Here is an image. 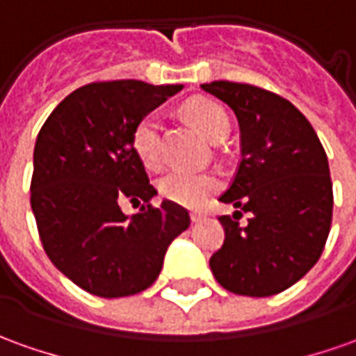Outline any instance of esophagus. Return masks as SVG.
Masks as SVG:
<instances>
[{
    "mask_svg": "<svg viewBox=\"0 0 356 356\" xmlns=\"http://www.w3.org/2000/svg\"><path fill=\"white\" fill-rule=\"evenodd\" d=\"M204 218H207V216H204L202 212H193V214H191V222H193V224H200Z\"/></svg>",
    "mask_w": 356,
    "mask_h": 356,
    "instance_id": "esophagus-1",
    "label": "esophagus"
}]
</instances>
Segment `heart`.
<instances>
[{"instance_id": "b5f03b06", "label": "heart", "mask_w": 356, "mask_h": 356, "mask_svg": "<svg viewBox=\"0 0 356 356\" xmlns=\"http://www.w3.org/2000/svg\"><path fill=\"white\" fill-rule=\"evenodd\" d=\"M185 115L198 132L210 142L224 140L229 130L226 113L212 101L193 99L185 105ZM132 149L138 159L149 169L159 168L161 147H159V113H147L136 122L132 130ZM218 188V179L210 173H197L188 169H171L159 179V193L175 204L197 209L202 207Z\"/></svg>"}]
</instances>
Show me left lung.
Wrapping results in <instances>:
<instances>
[{
	"instance_id": "8db88e82",
	"label": "left lung",
	"mask_w": 356,
	"mask_h": 356,
	"mask_svg": "<svg viewBox=\"0 0 356 356\" xmlns=\"http://www.w3.org/2000/svg\"><path fill=\"white\" fill-rule=\"evenodd\" d=\"M239 122L241 161L228 191L234 218L220 216L226 238L210 257L220 284L241 296H273L298 282L320 259L330 236V163L308 118L290 101L234 81L202 83ZM249 211L248 227H239Z\"/></svg>"
}]
</instances>
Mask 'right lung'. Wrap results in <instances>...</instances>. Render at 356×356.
<instances>
[{
	"label": "right lung",
	"mask_w": 356,
	"mask_h": 356,
	"mask_svg": "<svg viewBox=\"0 0 356 356\" xmlns=\"http://www.w3.org/2000/svg\"><path fill=\"white\" fill-rule=\"evenodd\" d=\"M183 86L136 79L76 89L38 132L31 209L46 255L79 289L101 298L132 296L152 286L169 243L191 224L171 200L128 216L120 202H149L144 163L132 149L136 122Z\"/></svg>",
	"instance_id": "1"
}]
</instances>
